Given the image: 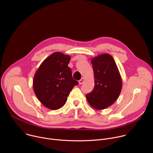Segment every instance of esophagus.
<instances>
[{
  "label": "esophagus",
  "mask_w": 153,
  "mask_h": 153,
  "mask_svg": "<svg viewBox=\"0 0 153 153\" xmlns=\"http://www.w3.org/2000/svg\"><path fill=\"white\" fill-rule=\"evenodd\" d=\"M84 82V78L83 77H82V78H81V79L79 81V84H82Z\"/></svg>",
  "instance_id": "esophagus-1"
}]
</instances>
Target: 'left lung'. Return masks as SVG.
I'll return each mask as SVG.
<instances>
[{"label":"left lung","instance_id":"left-lung-1","mask_svg":"<svg viewBox=\"0 0 153 153\" xmlns=\"http://www.w3.org/2000/svg\"><path fill=\"white\" fill-rule=\"evenodd\" d=\"M94 77L93 90L86 94L90 106L103 110L113 105L118 99L122 88V78L113 57L102 54L92 58Z\"/></svg>","mask_w":153,"mask_h":153}]
</instances>
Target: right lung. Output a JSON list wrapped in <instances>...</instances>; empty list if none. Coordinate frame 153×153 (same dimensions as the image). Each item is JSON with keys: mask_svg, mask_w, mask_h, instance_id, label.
I'll return each mask as SVG.
<instances>
[{"mask_svg": "<svg viewBox=\"0 0 153 153\" xmlns=\"http://www.w3.org/2000/svg\"><path fill=\"white\" fill-rule=\"evenodd\" d=\"M71 57L55 52L42 62L33 79L34 92L40 103L53 110L62 108L78 82L68 67Z\"/></svg>", "mask_w": 153, "mask_h": 153, "instance_id": "add662e5", "label": "right lung"}]
</instances>
